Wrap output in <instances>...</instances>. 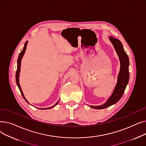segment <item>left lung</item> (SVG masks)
Returning a JSON list of instances; mask_svg holds the SVG:
<instances>
[{
    "instance_id": "obj_1",
    "label": "left lung",
    "mask_w": 146,
    "mask_h": 146,
    "mask_svg": "<svg viewBox=\"0 0 146 146\" xmlns=\"http://www.w3.org/2000/svg\"><path fill=\"white\" fill-rule=\"evenodd\" d=\"M110 40L113 44L120 61V70L118 75L117 83L111 96L105 104L99 106L89 105L90 108L94 109L102 110L116 104L123 95L129 81V62L128 56L126 54L121 42L119 40L112 36H110Z\"/></svg>"
}]
</instances>
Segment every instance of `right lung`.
<instances>
[{"label": "right lung", "mask_w": 146, "mask_h": 146, "mask_svg": "<svg viewBox=\"0 0 146 146\" xmlns=\"http://www.w3.org/2000/svg\"><path fill=\"white\" fill-rule=\"evenodd\" d=\"M28 42V41L25 42V45H24V48H23V50H22V51L20 52L19 55V56H18V61H17V72H16V82H17V86H18V88H19V90H20V92H21V94L22 96H23V98H24V99L26 101V102H27V103H28L29 105H31V104L28 102V101L27 100L26 98H25L24 94H23V92H22V89H21V86H20V84H19V73H20V71H21V60H22V58L23 56H24V54H25V51H26V48H27V46ZM58 102H59V101H57V102L56 103V104H54L53 106H51V107H48V108H38L40 109V110H48V109H51V108H54V106H56L58 104Z\"/></svg>", "instance_id": "right-lung-1"}]
</instances>
